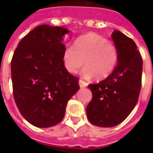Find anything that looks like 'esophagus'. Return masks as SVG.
Segmentation results:
<instances>
[{
    "label": "esophagus",
    "mask_w": 153,
    "mask_h": 153,
    "mask_svg": "<svg viewBox=\"0 0 153 153\" xmlns=\"http://www.w3.org/2000/svg\"><path fill=\"white\" fill-rule=\"evenodd\" d=\"M79 85L80 88H86L88 86V83L86 82H84L83 80L79 79Z\"/></svg>",
    "instance_id": "1"
}]
</instances>
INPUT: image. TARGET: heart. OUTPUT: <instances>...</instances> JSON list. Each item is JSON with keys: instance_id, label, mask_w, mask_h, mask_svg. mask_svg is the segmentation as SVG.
<instances>
[{"instance_id": "heart-1", "label": "heart", "mask_w": 153, "mask_h": 153, "mask_svg": "<svg viewBox=\"0 0 153 153\" xmlns=\"http://www.w3.org/2000/svg\"><path fill=\"white\" fill-rule=\"evenodd\" d=\"M63 64L68 72L76 74L81 67L85 78L95 76L97 79L108 77L115 70L118 52L114 44L96 33H88L74 42V47L64 51Z\"/></svg>"}]
</instances>
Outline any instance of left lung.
I'll list each match as a JSON object with an SVG mask.
<instances>
[{"label": "left lung", "instance_id": "obj_1", "mask_svg": "<svg viewBox=\"0 0 153 153\" xmlns=\"http://www.w3.org/2000/svg\"><path fill=\"white\" fill-rule=\"evenodd\" d=\"M111 38L118 52L115 70L106 79L88 85L93 98L87 106V116L100 127L124 121L136 106L141 89L143 60L136 44L118 30Z\"/></svg>", "mask_w": 153, "mask_h": 153}]
</instances>
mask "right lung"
I'll list each match as a JSON object with an SVG mask.
<instances>
[{"label": "right lung", "mask_w": 153, "mask_h": 153, "mask_svg": "<svg viewBox=\"0 0 153 153\" xmlns=\"http://www.w3.org/2000/svg\"><path fill=\"white\" fill-rule=\"evenodd\" d=\"M63 27L38 26L23 38L11 60L13 93L21 115L31 125L48 128L64 118L68 101L79 89V79L63 64Z\"/></svg>", "instance_id": "1"}]
</instances>
